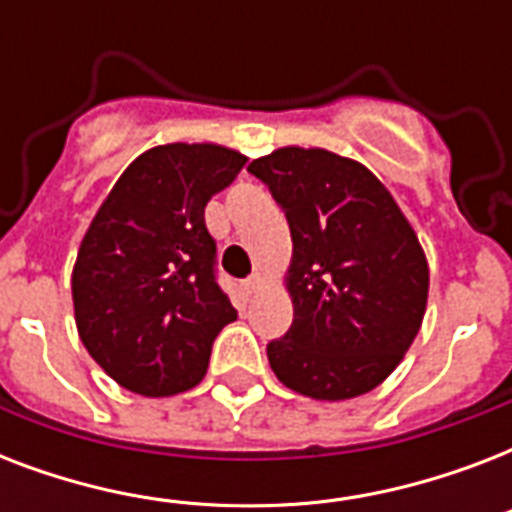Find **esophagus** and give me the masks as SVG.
Segmentation results:
<instances>
[{
	"label": "esophagus",
	"instance_id": "esophagus-1",
	"mask_svg": "<svg viewBox=\"0 0 512 512\" xmlns=\"http://www.w3.org/2000/svg\"><path fill=\"white\" fill-rule=\"evenodd\" d=\"M263 284H265L263 276H260V273H252V276L244 281V292H247V295H255V292H260V289H263Z\"/></svg>",
	"mask_w": 512,
	"mask_h": 512
}]
</instances>
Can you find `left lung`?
<instances>
[{"instance_id": "left-lung-1", "label": "left lung", "mask_w": 512, "mask_h": 512, "mask_svg": "<svg viewBox=\"0 0 512 512\" xmlns=\"http://www.w3.org/2000/svg\"><path fill=\"white\" fill-rule=\"evenodd\" d=\"M292 233L295 319L268 345L273 374L316 401L364 396L414 342L428 305V257L396 199L361 162L284 146L247 167Z\"/></svg>"}]
</instances>
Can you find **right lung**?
Instances as JSON below:
<instances>
[{
  "label": "right lung",
  "instance_id": "obj_1",
  "mask_svg": "<svg viewBox=\"0 0 512 512\" xmlns=\"http://www.w3.org/2000/svg\"><path fill=\"white\" fill-rule=\"evenodd\" d=\"M247 156L217 143L148 148L92 217L71 273L84 348L122 388L148 398L204 380L236 308L215 281L204 207Z\"/></svg>",
  "mask_w": 512,
  "mask_h": 512
}]
</instances>
